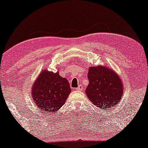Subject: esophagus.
Instances as JSON below:
<instances>
[{"label": "esophagus", "mask_w": 148, "mask_h": 148, "mask_svg": "<svg viewBox=\"0 0 148 148\" xmlns=\"http://www.w3.org/2000/svg\"><path fill=\"white\" fill-rule=\"evenodd\" d=\"M82 89H83V87H82V85H79L78 87L76 88V90H80H80H82Z\"/></svg>", "instance_id": "1"}]
</instances>
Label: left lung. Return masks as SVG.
<instances>
[{
	"mask_svg": "<svg viewBox=\"0 0 148 148\" xmlns=\"http://www.w3.org/2000/svg\"><path fill=\"white\" fill-rule=\"evenodd\" d=\"M89 84L86 94L92 103L101 109H108L120 102L123 85L113 70L102 66H91L88 73Z\"/></svg>",
	"mask_w": 148,
	"mask_h": 148,
	"instance_id": "left-lung-1",
	"label": "left lung"
}]
</instances>
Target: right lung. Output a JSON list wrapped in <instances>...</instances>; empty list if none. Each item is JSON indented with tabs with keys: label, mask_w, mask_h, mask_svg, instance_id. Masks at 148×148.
I'll return each mask as SVG.
<instances>
[{
	"label": "right lung",
	"mask_w": 148,
	"mask_h": 148,
	"mask_svg": "<svg viewBox=\"0 0 148 148\" xmlns=\"http://www.w3.org/2000/svg\"><path fill=\"white\" fill-rule=\"evenodd\" d=\"M71 92L70 84L58 72L43 70L32 88L34 103L42 111L52 114L64 104Z\"/></svg>",
	"instance_id": "right-lung-1"
}]
</instances>
